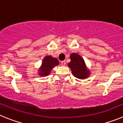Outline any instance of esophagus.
I'll list each match as a JSON object with an SVG mask.
<instances>
[{"label": "esophagus", "mask_w": 123, "mask_h": 123, "mask_svg": "<svg viewBox=\"0 0 123 123\" xmlns=\"http://www.w3.org/2000/svg\"><path fill=\"white\" fill-rule=\"evenodd\" d=\"M61 65L62 66H65V65H66V61H61Z\"/></svg>", "instance_id": "1"}]
</instances>
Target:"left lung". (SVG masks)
<instances>
[{"instance_id": "1", "label": "left lung", "mask_w": 123, "mask_h": 123, "mask_svg": "<svg viewBox=\"0 0 123 123\" xmlns=\"http://www.w3.org/2000/svg\"><path fill=\"white\" fill-rule=\"evenodd\" d=\"M70 62L68 66L71 69L74 77L80 79H85L89 75V72L86 69L83 59L80 55L72 53L70 55Z\"/></svg>"}]
</instances>
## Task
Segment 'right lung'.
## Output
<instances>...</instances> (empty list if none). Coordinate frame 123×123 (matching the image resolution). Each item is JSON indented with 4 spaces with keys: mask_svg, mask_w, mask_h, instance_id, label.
<instances>
[{
    "mask_svg": "<svg viewBox=\"0 0 123 123\" xmlns=\"http://www.w3.org/2000/svg\"><path fill=\"white\" fill-rule=\"evenodd\" d=\"M59 64V61L56 58L51 57L50 56H47L43 60L42 67L40 70V75L42 76H46L50 73L52 68L55 66Z\"/></svg>",
    "mask_w": 123,
    "mask_h": 123,
    "instance_id": "add662e5",
    "label": "right lung"
}]
</instances>
